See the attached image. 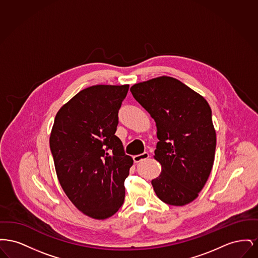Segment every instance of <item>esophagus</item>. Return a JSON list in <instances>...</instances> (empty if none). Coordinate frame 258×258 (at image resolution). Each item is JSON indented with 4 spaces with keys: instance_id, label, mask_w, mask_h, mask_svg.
<instances>
[{
    "instance_id": "34e87169",
    "label": "esophagus",
    "mask_w": 258,
    "mask_h": 258,
    "mask_svg": "<svg viewBox=\"0 0 258 258\" xmlns=\"http://www.w3.org/2000/svg\"><path fill=\"white\" fill-rule=\"evenodd\" d=\"M148 158H150V154L148 152H144V153H142L140 155L135 156L134 157V160H135V162H140L142 160H147Z\"/></svg>"
}]
</instances>
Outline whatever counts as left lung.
<instances>
[{
  "instance_id": "8db88e82",
  "label": "left lung",
  "mask_w": 258,
  "mask_h": 258,
  "mask_svg": "<svg viewBox=\"0 0 258 258\" xmlns=\"http://www.w3.org/2000/svg\"><path fill=\"white\" fill-rule=\"evenodd\" d=\"M131 92L157 123L160 141L155 159L162 170L152 181L156 195L173 206L194 201L206 184L215 160L217 138L208 102L168 76L135 84Z\"/></svg>"
}]
</instances>
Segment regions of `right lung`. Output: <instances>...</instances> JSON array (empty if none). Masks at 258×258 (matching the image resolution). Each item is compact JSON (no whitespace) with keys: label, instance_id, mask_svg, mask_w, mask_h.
Wrapping results in <instances>:
<instances>
[{"label":"right lung","instance_id":"1","mask_svg":"<svg viewBox=\"0 0 258 258\" xmlns=\"http://www.w3.org/2000/svg\"><path fill=\"white\" fill-rule=\"evenodd\" d=\"M128 85H96L58 111L50 150L61 187L87 216L104 220L122 207L124 180L134 163L115 135Z\"/></svg>","mask_w":258,"mask_h":258}]
</instances>
